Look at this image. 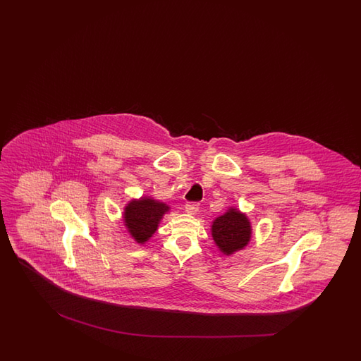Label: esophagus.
<instances>
[{
	"mask_svg": "<svg viewBox=\"0 0 361 361\" xmlns=\"http://www.w3.org/2000/svg\"><path fill=\"white\" fill-rule=\"evenodd\" d=\"M199 207L200 205L197 202H187L185 207H184V210H185L187 214L193 215L199 212Z\"/></svg>",
	"mask_w": 361,
	"mask_h": 361,
	"instance_id": "esophagus-1",
	"label": "esophagus"
}]
</instances>
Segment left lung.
Here are the masks:
<instances>
[{"label":"left lung","mask_w":361,"mask_h":361,"mask_svg":"<svg viewBox=\"0 0 361 361\" xmlns=\"http://www.w3.org/2000/svg\"><path fill=\"white\" fill-rule=\"evenodd\" d=\"M210 232L218 250L227 257L244 250L253 235L249 216L236 207H230L216 216L212 222Z\"/></svg>","instance_id":"left-lung-1"}]
</instances>
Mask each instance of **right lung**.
Returning <instances> with one entry per match:
<instances>
[{
  "mask_svg": "<svg viewBox=\"0 0 361 361\" xmlns=\"http://www.w3.org/2000/svg\"><path fill=\"white\" fill-rule=\"evenodd\" d=\"M169 212L168 204L151 196L131 199L123 207V226L130 238L139 245H143L154 236L164 215Z\"/></svg>",
  "mask_w": 361,
  "mask_h": 361,
  "instance_id": "obj_1",
  "label": "right lung"
}]
</instances>
